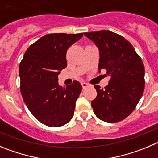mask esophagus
<instances>
[{"mask_svg":"<svg viewBox=\"0 0 158 158\" xmlns=\"http://www.w3.org/2000/svg\"><path fill=\"white\" fill-rule=\"evenodd\" d=\"M81 85H82V88H83V89H85V88H87L88 86H89V84H87L86 82H82Z\"/></svg>","mask_w":158,"mask_h":158,"instance_id":"esophagus-1","label":"esophagus"}]
</instances>
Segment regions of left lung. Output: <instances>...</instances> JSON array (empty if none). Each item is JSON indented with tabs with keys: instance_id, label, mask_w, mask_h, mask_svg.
<instances>
[{
	"instance_id": "obj_1",
	"label": "left lung",
	"mask_w": 158,
	"mask_h": 158,
	"mask_svg": "<svg viewBox=\"0 0 158 158\" xmlns=\"http://www.w3.org/2000/svg\"><path fill=\"white\" fill-rule=\"evenodd\" d=\"M100 51L99 73L111 76L104 89L94 85L97 96L92 101L95 115L107 123L123 120L135 110L145 88L144 65L131 43L111 31L85 32Z\"/></svg>"
}]
</instances>
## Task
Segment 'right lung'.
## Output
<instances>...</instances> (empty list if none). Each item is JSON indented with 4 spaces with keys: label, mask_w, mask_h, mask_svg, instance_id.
<instances>
[{
    "label": "right lung",
    "mask_w": 158,
    "mask_h": 158,
    "mask_svg": "<svg viewBox=\"0 0 158 158\" xmlns=\"http://www.w3.org/2000/svg\"><path fill=\"white\" fill-rule=\"evenodd\" d=\"M82 36L83 33L46 35L27 48L20 62L23 101L35 118L46 126L62 127L73 116L81 85L74 81L62 88L58 76L67 66V50Z\"/></svg>",
    "instance_id": "1"
}]
</instances>
